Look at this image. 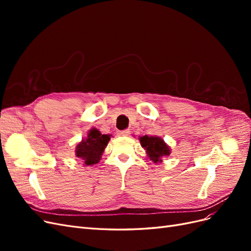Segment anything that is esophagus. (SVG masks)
<instances>
[{
    "label": "esophagus",
    "instance_id": "esophagus-1",
    "mask_svg": "<svg viewBox=\"0 0 251 251\" xmlns=\"http://www.w3.org/2000/svg\"><path fill=\"white\" fill-rule=\"evenodd\" d=\"M117 136H121V137H126V136H128L130 134V131L125 130V131H117Z\"/></svg>",
    "mask_w": 251,
    "mask_h": 251
}]
</instances>
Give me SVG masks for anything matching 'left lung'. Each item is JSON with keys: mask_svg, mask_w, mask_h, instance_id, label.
<instances>
[{"mask_svg": "<svg viewBox=\"0 0 251 251\" xmlns=\"http://www.w3.org/2000/svg\"><path fill=\"white\" fill-rule=\"evenodd\" d=\"M141 147L146 150L147 157L154 163L162 162V158L171 154V148L158 136H140Z\"/></svg>", "mask_w": 251, "mask_h": 251, "instance_id": "left-lung-1", "label": "left lung"}]
</instances>
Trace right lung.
Instances as JSON below:
<instances>
[{"instance_id": "1", "label": "right lung", "mask_w": 251, "mask_h": 251, "mask_svg": "<svg viewBox=\"0 0 251 251\" xmlns=\"http://www.w3.org/2000/svg\"><path fill=\"white\" fill-rule=\"evenodd\" d=\"M110 139L111 135L101 134L97 128L92 127L88 132L87 137L76 144L75 156L80 159L85 166H92L100 161Z\"/></svg>"}]
</instances>
